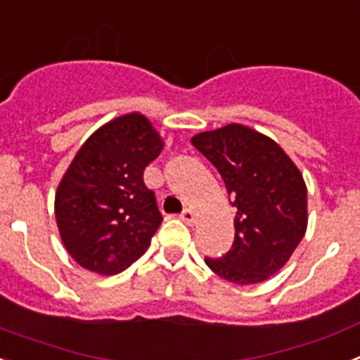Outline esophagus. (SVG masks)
<instances>
[{"mask_svg": "<svg viewBox=\"0 0 360 360\" xmlns=\"http://www.w3.org/2000/svg\"><path fill=\"white\" fill-rule=\"evenodd\" d=\"M180 218H182V221H186L187 225H193L195 224V219H196V214L191 209H184L182 214H180Z\"/></svg>", "mask_w": 360, "mask_h": 360, "instance_id": "1", "label": "esophagus"}]
</instances>
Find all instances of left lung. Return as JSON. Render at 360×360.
<instances>
[{
    "instance_id": "obj_1",
    "label": "left lung",
    "mask_w": 360,
    "mask_h": 360,
    "mask_svg": "<svg viewBox=\"0 0 360 360\" xmlns=\"http://www.w3.org/2000/svg\"><path fill=\"white\" fill-rule=\"evenodd\" d=\"M224 178L234 216V243L209 269L236 285H256L290 259L308 225L307 184L297 165L270 136L227 124L191 139Z\"/></svg>"
}]
</instances>
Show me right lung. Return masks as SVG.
Masks as SVG:
<instances>
[{"instance_id":"add662e5","label":"right lung","mask_w":360,"mask_h":360,"mask_svg":"<svg viewBox=\"0 0 360 360\" xmlns=\"http://www.w3.org/2000/svg\"><path fill=\"white\" fill-rule=\"evenodd\" d=\"M164 141L139 111L95 129L75 153L56 191V221L65 249L82 269L113 276L135 263L162 224L146 165Z\"/></svg>"}]
</instances>
